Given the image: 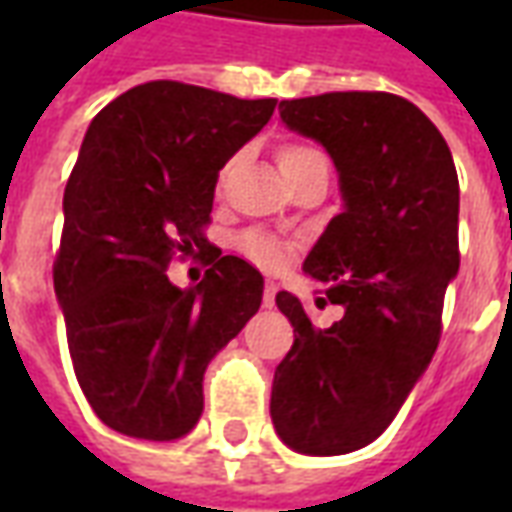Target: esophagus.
Wrapping results in <instances>:
<instances>
[{
    "mask_svg": "<svg viewBox=\"0 0 512 512\" xmlns=\"http://www.w3.org/2000/svg\"><path fill=\"white\" fill-rule=\"evenodd\" d=\"M274 301H277V285H274V282H268L266 290H263V307L271 310V307H274Z\"/></svg>",
    "mask_w": 512,
    "mask_h": 512,
    "instance_id": "34e87169",
    "label": "esophagus"
}]
</instances>
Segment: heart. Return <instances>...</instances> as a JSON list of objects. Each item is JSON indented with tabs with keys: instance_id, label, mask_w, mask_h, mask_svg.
<instances>
[{
	"instance_id": "heart-1",
	"label": "heart",
	"mask_w": 512,
	"mask_h": 512,
	"mask_svg": "<svg viewBox=\"0 0 512 512\" xmlns=\"http://www.w3.org/2000/svg\"><path fill=\"white\" fill-rule=\"evenodd\" d=\"M277 164L285 178H293L301 169L312 167V164H326V161H323V156L315 147L301 145V142H288V145L279 147ZM238 246H241V252L260 268H279L285 263V246L279 244V241H274V238L266 233L241 235Z\"/></svg>"
}]
</instances>
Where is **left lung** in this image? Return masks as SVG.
Here are the masks:
<instances>
[{"mask_svg":"<svg viewBox=\"0 0 512 512\" xmlns=\"http://www.w3.org/2000/svg\"><path fill=\"white\" fill-rule=\"evenodd\" d=\"M340 175L343 211L304 260L318 304L343 318L315 329L279 290L293 348L271 386V422L290 450L345 455L376 441L428 370L444 290L458 274V172L439 128L392 93H326L279 104Z\"/></svg>","mask_w":512,"mask_h":512,"instance_id":"left-lung-1","label":"left lung"}]
</instances>
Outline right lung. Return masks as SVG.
Returning a JSON list of instances; mask_svg holds the SVG:
<instances>
[{"label":"right lung","instance_id":"obj_1","mask_svg":"<svg viewBox=\"0 0 512 512\" xmlns=\"http://www.w3.org/2000/svg\"><path fill=\"white\" fill-rule=\"evenodd\" d=\"M274 106L147 82L106 104L84 134L62 197L54 293L79 386L117 433L186 436L202 414L205 367L260 310V271L202 230L219 169ZM178 251H205L212 263L197 289L168 282Z\"/></svg>","mask_w":512,"mask_h":512}]
</instances>
